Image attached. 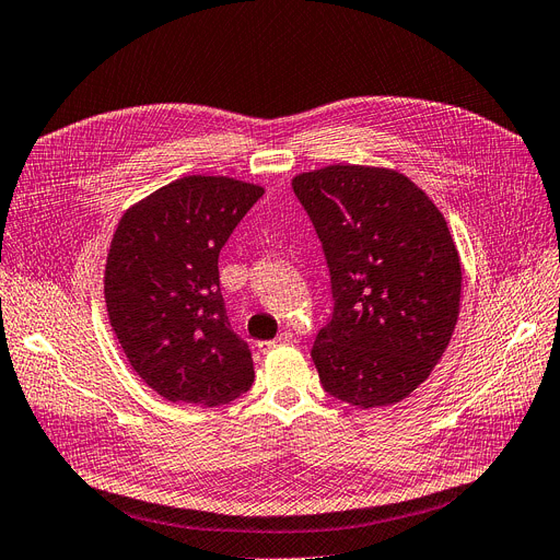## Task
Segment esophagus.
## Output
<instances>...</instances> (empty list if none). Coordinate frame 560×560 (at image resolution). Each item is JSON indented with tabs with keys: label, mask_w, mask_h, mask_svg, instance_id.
Wrapping results in <instances>:
<instances>
[{
	"label": "esophagus",
	"mask_w": 560,
	"mask_h": 560,
	"mask_svg": "<svg viewBox=\"0 0 560 560\" xmlns=\"http://www.w3.org/2000/svg\"><path fill=\"white\" fill-rule=\"evenodd\" d=\"M293 339H295V335L291 332V329H283V332L275 341H260L258 350H260V353H267V350H272V348H277L281 343H288V341H293Z\"/></svg>",
	"instance_id": "1"
}]
</instances>
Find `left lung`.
I'll return each mask as SVG.
<instances>
[{"label":"left lung","instance_id":"obj_1","mask_svg":"<svg viewBox=\"0 0 560 560\" xmlns=\"http://www.w3.org/2000/svg\"><path fill=\"white\" fill-rule=\"evenodd\" d=\"M332 285L312 358L327 395L376 408L406 399L443 358L462 262L439 207L406 175L327 165L293 179Z\"/></svg>","mask_w":560,"mask_h":560}]
</instances>
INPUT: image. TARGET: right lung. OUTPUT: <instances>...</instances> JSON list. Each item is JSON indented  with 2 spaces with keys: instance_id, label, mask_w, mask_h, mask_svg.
I'll use <instances>...</instances> for the list:
<instances>
[{
  "instance_id": "add662e5",
  "label": "right lung",
  "mask_w": 560,
  "mask_h": 560,
  "mask_svg": "<svg viewBox=\"0 0 560 560\" xmlns=\"http://www.w3.org/2000/svg\"><path fill=\"white\" fill-rule=\"evenodd\" d=\"M262 186L189 175L129 207L110 242L108 318L136 374L168 401L214 408L254 383L225 316L219 254Z\"/></svg>"
}]
</instances>
